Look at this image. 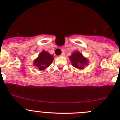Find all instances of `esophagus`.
I'll return each mask as SVG.
<instances>
[{"label":"esophagus","mask_w":120,"mask_h":120,"mask_svg":"<svg viewBox=\"0 0 120 120\" xmlns=\"http://www.w3.org/2000/svg\"><path fill=\"white\" fill-rule=\"evenodd\" d=\"M64 55H65L64 53H63V52L61 54H60V56H64Z\"/></svg>","instance_id":"34e87169"}]
</instances>
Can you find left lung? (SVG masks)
<instances>
[{
  "label": "left lung",
  "instance_id": "left-lung-1",
  "mask_svg": "<svg viewBox=\"0 0 120 120\" xmlns=\"http://www.w3.org/2000/svg\"><path fill=\"white\" fill-rule=\"evenodd\" d=\"M70 59L72 66L77 68L83 69L88 63L87 59L83 57L81 53L77 51L72 53V55L70 56Z\"/></svg>",
  "mask_w": 120,
  "mask_h": 120
}]
</instances>
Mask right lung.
<instances>
[{
    "label": "right lung",
    "instance_id": "right-lung-1",
    "mask_svg": "<svg viewBox=\"0 0 120 120\" xmlns=\"http://www.w3.org/2000/svg\"><path fill=\"white\" fill-rule=\"evenodd\" d=\"M53 60L54 59L52 55H50L48 52L43 50L35 60L34 64L39 70H43L51 64Z\"/></svg>",
    "mask_w": 120,
    "mask_h": 120
}]
</instances>
